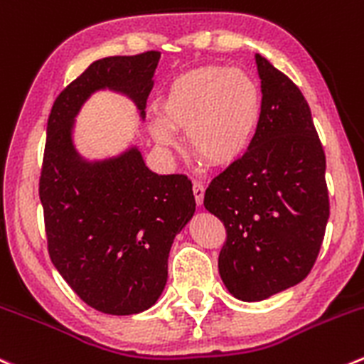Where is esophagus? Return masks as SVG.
<instances>
[{
	"instance_id": "esophagus-1",
	"label": "esophagus",
	"mask_w": 364,
	"mask_h": 364,
	"mask_svg": "<svg viewBox=\"0 0 364 364\" xmlns=\"http://www.w3.org/2000/svg\"><path fill=\"white\" fill-rule=\"evenodd\" d=\"M204 185L203 183H193V197H196V203L197 206H203V200H204Z\"/></svg>"
}]
</instances>
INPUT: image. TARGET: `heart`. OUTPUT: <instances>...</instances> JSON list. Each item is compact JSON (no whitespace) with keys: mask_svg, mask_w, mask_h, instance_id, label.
Listing matches in <instances>:
<instances>
[{"mask_svg":"<svg viewBox=\"0 0 364 364\" xmlns=\"http://www.w3.org/2000/svg\"><path fill=\"white\" fill-rule=\"evenodd\" d=\"M259 121L256 81L240 69L204 65L171 81L149 132L161 149H172L174 132H185L190 153L213 167H229L249 151Z\"/></svg>","mask_w":364,"mask_h":364,"instance_id":"heart-1","label":"heart"}]
</instances>
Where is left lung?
Masks as SVG:
<instances>
[{"label":"left lung","mask_w":364,"mask_h":364,"mask_svg":"<svg viewBox=\"0 0 364 364\" xmlns=\"http://www.w3.org/2000/svg\"><path fill=\"white\" fill-rule=\"evenodd\" d=\"M261 121L249 151L211 181L204 208L228 240L218 272L232 297L257 302L306 279L320 252L329 196L326 154L297 85L256 55Z\"/></svg>","instance_id":"8db88e82"}]
</instances>
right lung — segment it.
Listing matches in <instances>:
<instances>
[{
  "label": "right lung",
  "instance_id": "obj_1",
  "mask_svg": "<svg viewBox=\"0 0 364 364\" xmlns=\"http://www.w3.org/2000/svg\"><path fill=\"white\" fill-rule=\"evenodd\" d=\"M160 51L96 60L56 97L48 119L38 196L48 250L77 297L107 315H136L167 284L176 235L196 213L185 174L149 171L136 146L87 160L74 146V121L97 90L129 97L146 119Z\"/></svg>",
  "mask_w": 364,
  "mask_h": 364
}]
</instances>
